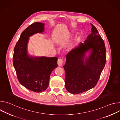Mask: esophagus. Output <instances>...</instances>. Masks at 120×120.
<instances>
[{
    "instance_id": "esophagus-1",
    "label": "esophagus",
    "mask_w": 120,
    "mask_h": 120,
    "mask_svg": "<svg viewBox=\"0 0 120 120\" xmlns=\"http://www.w3.org/2000/svg\"><path fill=\"white\" fill-rule=\"evenodd\" d=\"M63 64V61L62 59L60 58L58 59L57 60V64L58 65V66H62V64Z\"/></svg>"
}]
</instances>
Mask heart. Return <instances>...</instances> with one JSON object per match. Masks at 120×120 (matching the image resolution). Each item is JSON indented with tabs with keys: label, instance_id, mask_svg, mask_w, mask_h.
Returning a JSON list of instances; mask_svg holds the SVG:
<instances>
[{
	"label": "heart",
	"instance_id": "obj_1",
	"mask_svg": "<svg viewBox=\"0 0 120 120\" xmlns=\"http://www.w3.org/2000/svg\"><path fill=\"white\" fill-rule=\"evenodd\" d=\"M70 37V36H69V37Z\"/></svg>",
	"mask_w": 120,
	"mask_h": 120
}]
</instances>
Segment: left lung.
I'll use <instances>...</instances> for the list:
<instances>
[{
	"mask_svg": "<svg viewBox=\"0 0 120 120\" xmlns=\"http://www.w3.org/2000/svg\"><path fill=\"white\" fill-rule=\"evenodd\" d=\"M91 25V34L83 43H79L67 54L66 63L63 66L65 88L72 94H79L94 88L105 64L104 41L96 28ZM88 52L89 56H85Z\"/></svg>",
	"mask_w": 120,
	"mask_h": 120,
	"instance_id": "obj_1",
	"label": "left lung"
}]
</instances>
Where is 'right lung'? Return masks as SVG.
I'll use <instances>...</instances> for the list:
<instances>
[{
	"mask_svg": "<svg viewBox=\"0 0 120 120\" xmlns=\"http://www.w3.org/2000/svg\"><path fill=\"white\" fill-rule=\"evenodd\" d=\"M45 24L34 23L21 34L14 50L13 62L18 80L23 86L35 92L44 91L48 86L50 75L57 67L56 57L29 56L27 44L29 37L45 31Z\"/></svg>",
	"mask_w": 120,
	"mask_h": 120,
	"instance_id": "right-lung-1",
	"label": "right lung"
}]
</instances>
